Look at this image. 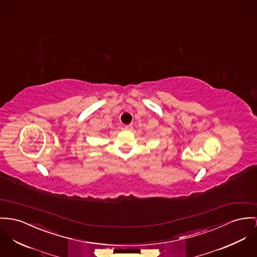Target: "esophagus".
I'll use <instances>...</instances> for the list:
<instances>
[{
  "label": "esophagus",
  "instance_id": "34e87169",
  "mask_svg": "<svg viewBox=\"0 0 257 257\" xmlns=\"http://www.w3.org/2000/svg\"><path fill=\"white\" fill-rule=\"evenodd\" d=\"M133 128V125L132 124H129V125H125L124 126V129L125 130H131Z\"/></svg>",
  "mask_w": 257,
  "mask_h": 257
}]
</instances>
